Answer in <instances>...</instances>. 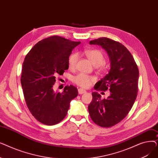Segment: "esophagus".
<instances>
[{
    "mask_svg": "<svg viewBox=\"0 0 158 158\" xmlns=\"http://www.w3.org/2000/svg\"><path fill=\"white\" fill-rule=\"evenodd\" d=\"M78 92H79V94H85L86 92V91L83 89H82V88H79L78 89Z\"/></svg>",
    "mask_w": 158,
    "mask_h": 158,
    "instance_id": "esophagus-1",
    "label": "esophagus"
}]
</instances>
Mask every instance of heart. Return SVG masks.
I'll return each mask as SVG.
<instances>
[{"mask_svg":"<svg viewBox=\"0 0 158 158\" xmlns=\"http://www.w3.org/2000/svg\"><path fill=\"white\" fill-rule=\"evenodd\" d=\"M85 54L88 57V59L95 66L102 65L105 63V57L103 53L98 49L88 50L85 51ZM79 60V54L77 53L72 54L69 59V68L72 70L75 69ZM94 81V79L88 75L83 73H79L77 76H75L73 81L75 84L77 85L82 88H88L91 83Z\"/></svg>","mask_w":158,"mask_h":158,"instance_id":"b5f03b06","label":"heart"}]
</instances>
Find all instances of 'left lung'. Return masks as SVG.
<instances>
[{"mask_svg": "<svg viewBox=\"0 0 158 158\" xmlns=\"http://www.w3.org/2000/svg\"><path fill=\"white\" fill-rule=\"evenodd\" d=\"M89 44L101 46L108 54L111 64L109 73L97 82L94 89H109L111 94L102 99L98 92H93L88 111L97 125L110 127L125 118L133 106L138 90L139 70L131 52L118 41L102 37L90 41Z\"/></svg>", "mask_w": 158, "mask_h": 158, "instance_id": "8db88e82", "label": "left lung"}]
</instances>
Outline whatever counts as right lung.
<instances>
[{
  "label": "right lung",
  "instance_id": "obj_1",
  "mask_svg": "<svg viewBox=\"0 0 158 158\" xmlns=\"http://www.w3.org/2000/svg\"><path fill=\"white\" fill-rule=\"evenodd\" d=\"M80 43L50 36L38 42L25 57L21 75L25 101L33 117L45 125L62 121L70 101L78 95L74 86H66L61 93L54 92L53 86L57 75L68 70L69 56Z\"/></svg>",
  "mask_w": 158,
  "mask_h": 158
}]
</instances>
